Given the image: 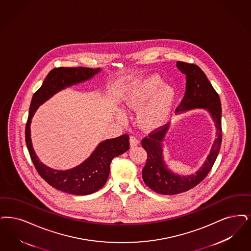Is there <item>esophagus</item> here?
<instances>
[{"instance_id":"34e87169","label":"esophagus","mask_w":251,"mask_h":251,"mask_svg":"<svg viewBox=\"0 0 251 251\" xmlns=\"http://www.w3.org/2000/svg\"><path fill=\"white\" fill-rule=\"evenodd\" d=\"M139 144V140L135 137V136H130V148L136 147Z\"/></svg>"}]
</instances>
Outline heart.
Wrapping results in <instances>:
<instances>
[{
    "mask_svg": "<svg viewBox=\"0 0 251 251\" xmlns=\"http://www.w3.org/2000/svg\"><path fill=\"white\" fill-rule=\"evenodd\" d=\"M176 98V91L172 85L163 83L160 75H151L137 81L128 90L125 101L132 109L142 107L139 112L141 125L154 129L161 127L168 120Z\"/></svg>",
    "mask_w": 251,
    "mask_h": 251,
    "instance_id": "1",
    "label": "heart"
}]
</instances>
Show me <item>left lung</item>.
<instances>
[{"label":"left lung","mask_w":251,"mask_h":251,"mask_svg":"<svg viewBox=\"0 0 251 251\" xmlns=\"http://www.w3.org/2000/svg\"><path fill=\"white\" fill-rule=\"evenodd\" d=\"M176 67L186 75V91L184 98L176 112L182 113L192 109H205L210 114L216 126V139L210 152L199 170L192 175L181 176L168 168L163 157V141L170 128V123L165 124L151 132L142 140V147L148 153L146 165L142 171L145 184L152 191L164 195H175L189 191L205 178L218 157L221 146V99L210 81L200 67L183 61H177Z\"/></svg>","instance_id":"8db88e82"}]
</instances>
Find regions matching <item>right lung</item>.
I'll return each mask as SVG.
<instances>
[{
  "mask_svg": "<svg viewBox=\"0 0 251 251\" xmlns=\"http://www.w3.org/2000/svg\"><path fill=\"white\" fill-rule=\"evenodd\" d=\"M100 68L60 67L49 73L40 89L30 101L29 117L26 123L25 139L30 159L41 177L53 188L74 195H88L99 191L106 183L112 160L130 149L129 135L123 134L117 138L102 141L90 157L76 167L69 170H55L45 165L38 159L32 148L30 138V122L37 108L54 94L73 85L89 80L100 73Z\"/></svg>",
  "mask_w": 251,
  "mask_h": 251,
  "instance_id": "obj_1",
  "label": "right lung"
}]
</instances>
